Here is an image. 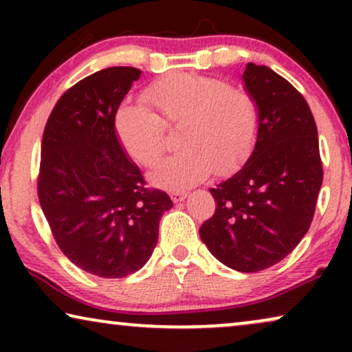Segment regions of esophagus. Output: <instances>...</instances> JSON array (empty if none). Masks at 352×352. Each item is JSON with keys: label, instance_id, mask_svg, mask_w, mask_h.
<instances>
[{"label": "esophagus", "instance_id": "1", "mask_svg": "<svg viewBox=\"0 0 352 352\" xmlns=\"http://www.w3.org/2000/svg\"><path fill=\"white\" fill-rule=\"evenodd\" d=\"M187 197V192L184 190H175L171 192V200L175 201V204H177V201H182Z\"/></svg>", "mask_w": 352, "mask_h": 352}]
</instances>
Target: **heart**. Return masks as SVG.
<instances>
[{"instance_id": "b5f03b06", "label": "heart", "mask_w": 352, "mask_h": 352, "mask_svg": "<svg viewBox=\"0 0 352 352\" xmlns=\"http://www.w3.org/2000/svg\"><path fill=\"white\" fill-rule=\"evenodd\" d=\"M142 107L120 105L113 128L123 151L152 168L165 152V128H176V146L155 171V184L171 190L190 187L210 175L232 171L253 151L261 110L250 91L218 76L173 72L146 86Z\"/></svg>"}]
</instances>
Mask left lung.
Masks as SVG:
<instances>
[{"instance_id":"obj_1","label":"left lung","mask_w":352,"mask_h":352,"mask_svg":"<svg viewBox=\"0 0 352 352\" xmlns=\"http://www.w3.org/2000/svg\"><path fill=\"white\" fill-rule=\"evenodd\" d=\"M261 124L242 170L210 189L216 210L200 237L226 266L258 272L282 261L305 237L324 179L312 112L295 86L266 65L243 72Z\"/></svg>"}]
</instances>
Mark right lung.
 Masks as SVG:
<instances>
[{
  "label": "right lung",
  "mask_w": 352,
  "mask_h": 352,
  "mask_svg": "<svg viewBox=\"0 0 352 352\" xmlns=\"http://www.w3.org/2000/svg\"><path fill=\"white\" fill-rule=\"evenodd\" d=\"M141 70L109 67L60 96L41 141L38 199L60 252L93 276L122 278L152 256L166 192L147 187L113 128Z\"/></svg>",
  "instance_id": "1"
}]
</instances>
